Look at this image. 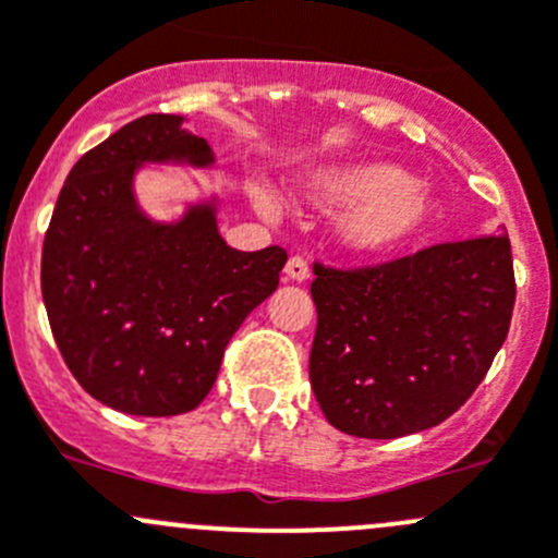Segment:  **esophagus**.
Returning <instances> with one entry per match:
<instances>
[{
	"label": "esophagus",
	"instance_id": "34e87169",
	"mask_svg": "<svg viewBox=\"0 0 558 558\" xmlns=\"http://www.w3.org/2000/svg\"><path fill=\"white\" fill-rule=\"evenodd\" d=\"M284 279L290 282H306L310 279V263L304 257H290L284 265Z\"/></svg>",
	"mask_w": 558,
	"mask_h": 558
}]
</instances>
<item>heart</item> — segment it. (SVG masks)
Segmentation results:
<instances>
[{"mask_svg":"<svg viewBox=\"0 0 558 558\" xmlns=\"http://www.w3.org/2000/svg\"><path fill=\"white\" fill-rule=\"evenodd\" d=\"M248 196L257 214H279V199L265 185L254 183ZM315 199L331 210H348L339 230L342 241L367 254L408 246L427 230L435 214L433 194L389 161L355 163L323 174L315 183Z\"/></svg>","mask_w":558,"mask_h":558,"instance_id":"b5f03b06","label":"heart"}]
</instances>
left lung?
I'll return each instance as SVG.
<instances>
[{
  "label": "left lung",
  "instance_id": "1",
  "mask_svg": "<svg viewBox=\"0 0 558 558\" xmlns=\"http://www.w3.org/2000/svg\"><path fill=\"white\" fill-rule=\"evenodd\" d=\"M310 380L328 422L400 438L452 416L482 384L514 306L507 232L373 268L315 265Z\"/></svg>",
  "mask_w": 558,
  "mask_h": 558
}]
</instances>
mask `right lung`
Returning <instances> with one entry per match:
<instances>
[{
	"label": "right lung",
	"mask_w": 558,
	"mask_h": 558,
	"mask_svg": "<svg viewBox=\"0 0 558 558\" xmlns=\"http://www.w3.org/2000/svg\"><path fill=\"white\" fill-rule=\"evenodd\" d=\"M180 114H145L84 153L44 241L40 290L51 333L87 395L131 416H178L214 389L225 348L279 284L288 252H238L219 235V203L178 221L140 208L145 163L214 167Z\"/></svg>",
	"instance_id": "1"
}]
</instances>
